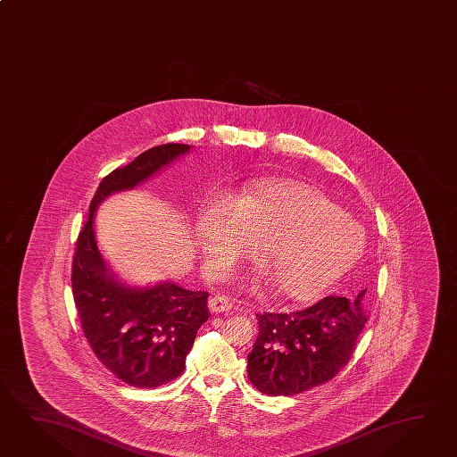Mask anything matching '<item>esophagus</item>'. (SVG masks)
Segmentation results:
<instances>
[{"instance_id": "esophagus-1", "label": "esophagus", "mask_w": 457, "mask_h": 457, "mask_svg": "<svg viewBox=\"0 0 457 457\" xmlns=\"http://www.w3.org/2000/svg\"><path fill=\"white\" fill-rule=\"evenodd\" d=\"M230 308H232V300L228 296L217 294L209 300V310L212 313H224V312H228Z\"/></svg>"}]
</instances>
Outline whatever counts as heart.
Listing matches in <instances>:
<instances>
[{
	"instance_id": "obj_1",
	"label": "heart",
	"mask_w": 457,
	"mask_h": 457,
	"mask_svg": "<svg viewBox=\"0 0 457 457\" xmlns=\"http://www.w3.org/2000/svg\"><path fill=\"white\" fill-rule=\"evenodd\" d=\"M196 235L212 274H227L253 246L270 292L294 302L320 295L365 250L363 227L353 217L320 189L287 179L209 197Z\"/></svg>"
}]
</instances>
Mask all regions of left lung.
<instances>
[{"label":"left lung","instance_id":"obj_1","mask_svg":"<svg viewBox=\"0 0 457 457\" xmlns=\"http://www.w3.org/2000/svg\"><path fill=\"white\" fill-rule=\"evenodd\" d=\"M353 300L324 296L294 313H258L260 336L248 355L251 385L268 395H295L324 385L347 365L368 316Z\"/></svg>","mask_w":457,"mask_h":457}]
</instances>
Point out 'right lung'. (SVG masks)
Listing matches in <instances>:
<instances>
[{
  "label": "right lung",
  "mask_w": 457,
  "mask_h": 457,
  "mask_svg": "<svg viewBox=\"0 0 457 457\" xmlns=\"http://www.w3.org/2000/svg\"><path fill=\"white\" fill-rule=\"evenodd\" d=\"M188 151V144H162L108 173L76 242L71 286L82 332L100 363L135 387H159L183 373L197 329L211 316L209 294L173 282L147 288L118 282L97 248L94 214L105 197L135 188Z\"/></svg>",
  "instance_id": "right-lung-1"
}]
</instances>
